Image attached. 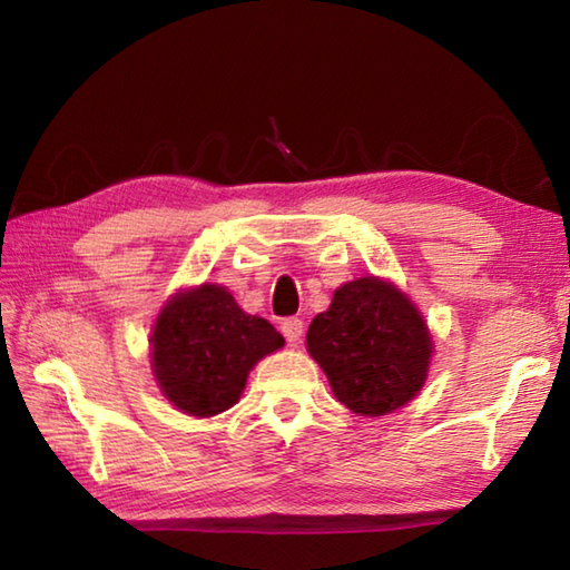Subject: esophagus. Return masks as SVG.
Here are the masks:
<instances>
[{
    "label": "esophagus",
    "instance_id": "obj_1",
    "mask_svg": "<svg viewBox=\"0 0 570 570\" xmlns=\"http://www.w3.org/2000/svg\"><path fill=\"white\" fill-rule=\"evenodd\" d=\"M282 333L288 343H298L301 335H304V321L301 318H286L282 323Z\"/></svg>",
    "mask_w": 570,
    "mask_h": 570
}]
</instances>
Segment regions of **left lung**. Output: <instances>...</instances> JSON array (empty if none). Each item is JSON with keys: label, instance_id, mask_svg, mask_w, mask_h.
Wrapping results in <instances>:
<instances>
[{"label": "left lung", "instance_id": "8db88e82", "mask_svg": "<svg viewBox=\"0 0 570 570\" xmlns=\"http://www.w3.org/2000/svg\"><path fill=\"white\" fill-rule=\"evenodd\" d=\"M306 350L337 402L372 419L421 392L433 337L414 301L390 278L370 274L335 288L328 311L311 321Z\"/></svg>", "mask_w": 570, "mask_h": 570}]
</instances>
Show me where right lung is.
Returning <instances> with one entry per match:
<instances>
[{
    "label": "right lung",
    "instance_id": "obj_1",
    "mask_svg": "<svg viewBox=\"0 0 570 570\" xmlns=\"http://www.w3.org/2000/svg\"><path fill=\"white\" fill-rule=\"evenodd\" d=\"M151 372L161 394L188 416H217L239 402L254 365L284 347L269 321L237 306L220 284L178 292L151 325Z\"/></svg>",
    "mask_w": 570,
    "mask_h": 570
}]
</instances>
